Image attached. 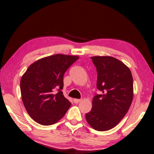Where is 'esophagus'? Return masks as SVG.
<instances>
[{
	"label": "esophagus",
	"mask_w": 154,
	"mask_h": 154,
	"mask_svg": "<svg viewBox=\"0 0 154 154\" xmlns=\"http://www.w3.org/2000/svg\"><path fill=\"white\" fill-rule=\"evenodd\" d=\"M81 101V99H73V102L75 103V104H77V103L80 102Z\"/></svg>",
	"instance_id": "1"
}]
</instances>
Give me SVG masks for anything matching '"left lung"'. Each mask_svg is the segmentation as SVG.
I'll return each mask as SVG.
<instances>
[{
  "label": "left lung",
  "mask_w": 154,
  "mask_h": 154,
  "mask_svg": "<svg viewBox=\"0 0 154 154\" xmlns=\"http://www.w3.org/2000/svg\"><path fill=\"white\" fill-rule=\"evenodd\" d=\"M97 68V87L92 109L86 120L92 128L106 131L117 125L125 117L133 99V80L131 70L118 59L111 56L91 57Z\"/></svg>",
  "instance_id": "left-lung-1"
}]
</instances>
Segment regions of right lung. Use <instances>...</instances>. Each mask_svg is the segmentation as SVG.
Masks as SVG:
<instances>
[{
    "mask_svg": "<svg viewBox=\"0 0 154 154\" xmlns=\"http://www.w3.org/2000/svg\"><path fill=\"white\" fill-rule=\"evenodd\" d=\"M79 58L76 55L62 54L48 56L31 64L23 74L20 82L21 99L27 112L36 122L51 125L66 115L71 103L61 91L63 75Z\"/></svg>",
    "mask_w": 154,
    "mask_h": 154,
    "instance_id": "1",
    "label": "right lung"
}]
</instances>
